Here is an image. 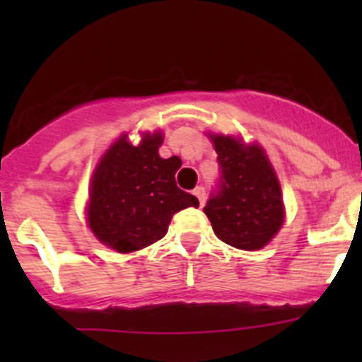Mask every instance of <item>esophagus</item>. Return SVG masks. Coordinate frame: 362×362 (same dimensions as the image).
Segmentation results:
<instances>
[{"label": "esophagus", "mask_w": 362, "mask_h": 362, "mask_svg": "<svg viewBox=\"0 0 362 362\" xmlns=\"http://www.w3.org/2000/svg\"><path fill=\"white\" fill-rule=\"evenodd\" d=\"M192 194L196 196V198H198V202H199V204H204V187H196L194 191H192Z\"/></svg>", "instance_id": "1"}]
</instances>
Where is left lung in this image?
Returning a JSON list of instances; mask_svg holds the SVG:
<instances>
[{
  "mask_svg": "<svg viewBox=\"0 0 362 362\" xmlns=\"http://www.w3.org/2000/svg\"><path fill=\"white\" fill-rule=\"evenodd\" d=\"M211 140L221 175L204 214L224 243L242 250L262 249L284 222L282 192L275 171L257 145L245 147L231 136Z\"/></svg>",
  "mask_w": 362,
  "mask_h": 362,
  "instance_id": "1",
  "label": "left lung"
}]
</instances>
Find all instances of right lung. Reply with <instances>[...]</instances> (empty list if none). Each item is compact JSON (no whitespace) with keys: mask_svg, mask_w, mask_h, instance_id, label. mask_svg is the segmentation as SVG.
I'll return each instance as SVG.
<instances>
[{"mask_svg":"<svg viewBox=\"0 0 362 362\" xmlns=\"http://www.w3.org/2000/svg\"><path fill=\"white\" fill-rule=\"evenodd\" d=\"M160 144L159 133L145 134L138 147L119 138L94 171L87 221L98 240L120 254L152 245L166 235L173 214L199 206L175 180L180 158H160Z\"/></svg>","mask_w":362,"mask_h":362,"instance_id":"1","label":"right lung"}]
</instances>
